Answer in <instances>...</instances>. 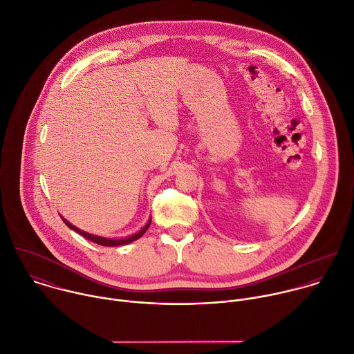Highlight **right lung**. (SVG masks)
Segmentation results:
<instances>
[{
  "instance_id": "right-lung-1",
  "label": "right lung",
  "mask_w": 354,
  "mask_h": 354,
  "mask_svg": "<svg viewBox=\"0 0 354 354\" xmlns=\"http://www.w3.org/2000/svg\"><path fill=\"white\" fill-rule=\"evenodd\" d=\"M62 217V216H60ZM62 220L66 223V225L70 228V230H73V231H75V232H78L80 235H82L84 238H86V239H89V241H92V242H95V243H97V245H104V246H119V245H127V243H130V242H133V241H136V239H138L140 236H142L144 235V232L148 230V227H149V224H151V220L138 231V232H136V234H133V235H130V236H127V238H122V239H113V238H104V236H99V235H93V234H89V232H85V231H82V230H80V228H77L75 225H73L70 221H67L66 218H63L62 217Z\"/></svg>"
}]
</instances>
